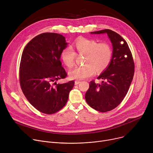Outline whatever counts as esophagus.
Segmentation results:
<instances>
[{
    "label": "esophagus",
    "instance_id": "34e87169",
    "mask_svg": "<svg viewBox=\"0 0 153 153\" xmlns=\"http://www.w3.org/2000/svg\"><path fill=\"white\" fill-rule=\"evenodd\" d=\"M80 82H81V81H75V85H78Z\"/></svg>",
    "mask_w": 153,
    "mask_h": 153
}]
</instances>
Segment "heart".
Returning <instances> with one entry per match:
<instances>
[{"label": "heart", "mask_w": 153, "mask_h": 153, "mask_svg": "<svg viewBox=\"0 0 153 153\" xmlns=\"http://www.w3.org/2000/svg\"><path fill=\"white\" fill-rule=\"evenodd\" d=\"M74 47L79 54H85L84 65L78 66L69 71L71 78L81 80L93 76L97 71L105 69L112 59L113 51L107 42H100L94 39L81 38L77 39ZM77 54L72 47L68 46L61 54L63 62L69 68L73 67Z\"/></svg>", "instance_id": "b5f03b06"}]
</instances>
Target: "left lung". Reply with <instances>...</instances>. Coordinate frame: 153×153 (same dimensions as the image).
<instances>
[{
  "label": "left lung",
  "instance_id": "left-lung-1",
  "mask_svg": "<svg viewBox=\"0 0 153 153\" xmlns=\"http://www.w3.org/2000/svg\"><path fill=\"white\" fill-rule=\"evenodd\" d=\"M94 34L107 33L113 46L112 59L106 70L97 79L102 84L90 82L85 98L88 105L101 112L116 108L122 102L129 89L134 73L133 56L125 40L116 32L105 29L91 32Z\"/></svg>",
  "mask_w": 153,
  "mask_h": 153
}]
</instances>
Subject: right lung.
Here are the masks:
<instances>
[{
	"instance_id": "right-lung-1",
	"label": "right lung",
	"mask_w": 153,
	"mask_h": 153,
	"mask_svg": "<svg viewBox=\"0 0 153 153\" xmlns=\"http://www.w3.org/2000/svg\"><path fill=\"white\" fill-rule=\"evenodd\" d=\"M67 46L65 37L55 33H43L32 39L23 51L19 68L22 91L28 102L42 113L51 115L67 103L74 81L54 82L65 79L61 54Z\"/></svg>"
}]
</instances>
